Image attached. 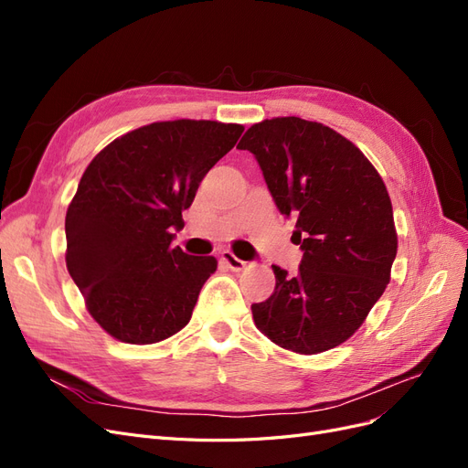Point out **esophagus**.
Here are the masks:
<instances>
[{"instance_id": "1", "label": "esophagus", "mask_w": 468, "mask_h": 468, "mask_svg": "<svg viewBox=\"0 0 468 468\" xmlns=\"http://www.w3.org/2000/svg\"><path fill=\"white\" fill-rule=\"evenodd\" d=\"M220 261H222L226 267H230L232 271H242V269H246V265H248L244 260L236 258L232 251H222V253H220Z\"/></svg>"}]
</instances>
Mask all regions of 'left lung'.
I'll list each match as a JSON object with an SVG mask.
<instances>
[{
    "label": "left lung",
    "instance_id": "1",
    "mask_svg": "<svg viewBox=\"0 0 468 468\" xmlns=\"http://www.w3.org/2000/svg\"><path fill=\"white\" fill-rule=\"evenodd\" d=\"M261 167L281 215L296 218L299 273L277 265L275 291L251 304L258 330L301 356L337 347L385 292L399 248L385 181L330 126L299 117L251 124L238 144Z\"/></svg>",
    "mask_w": 468,
    "mask_h": 468
}]
</instances>
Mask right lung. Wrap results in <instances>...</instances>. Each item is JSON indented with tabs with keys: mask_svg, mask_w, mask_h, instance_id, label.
<instances>
[{
	"mask_svg": "<svg viewBox=\"0 0 468 468\" xmlns=\"http://www.w3.org/2000/svg\"><path fill=\"white\" fill-rule=\"evenodd\" d=\"M244 133L218 121H162L112 140L66 212V267L88 313L124 344L172 337L191 320L212 256L172 246L199 183Z\"/></svg>",
	"mask_w": 468,
	"mask_h": 468,
	"instance_id": "add662e5",
	"label": "right lung"
}]
</instances>
